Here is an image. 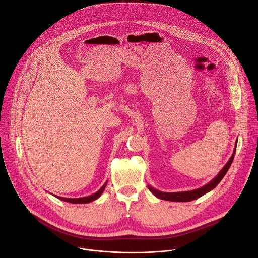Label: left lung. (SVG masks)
Segmentation results:
<instances>
[{
    "mask_svg": "<svg viewBox=\"0 0 258 258\" xmlns=\"http://www.w3.org/2000/svg\"><path fill=\"white\" fill-rule=\"evenodd\" d=\"M235 151H236V147L234 151H233V154L232 156L230 157V159L228 161V163L225 165V167L220 170V172L210 181L208 182L207 185H205L204 187L202 188H199V189H195V190H192V191H185V192H162V191H158L150 186H148L149 190L156 196V198L161 199V200H165V201H171V202H191V201H194L196 199L201 198V196H203L204 194L208 193L209 191L213 190L218 183L220 182V180H222L224 178V176L226 175L227 171L229 170L232 162H233V158H234V155H235Z\"/></svg>",
    "mask_w": 258,
    "mask_h": 258,
    "instance_id": "obj_1",
    "label": "left lung"
}]
</instances>
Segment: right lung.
<instances>
[{
    "mask_svg": "<svg viewBox=\"0 0 258 258\" xmlns=\"http://www.w3.org/2000/svg\"><path fill=\"white\" fill-rule=\"evenodd\" d=\"M106 186H107V181L104 183V185L102 186V188H101L99 191H97L96 193L91 194V195H89V196H86V198L66 199V198H60V196H58V199L62 200V201H65V202H67V203H71V204H88V203H90V202H93V201L99 199L100 196L102 195V193L104 192Z\"/></svg>",
    "mask_w": 258,
    "mask_h": 258,
    "instance_id": "1",
    "label": "right lung"
}]
</instances>
